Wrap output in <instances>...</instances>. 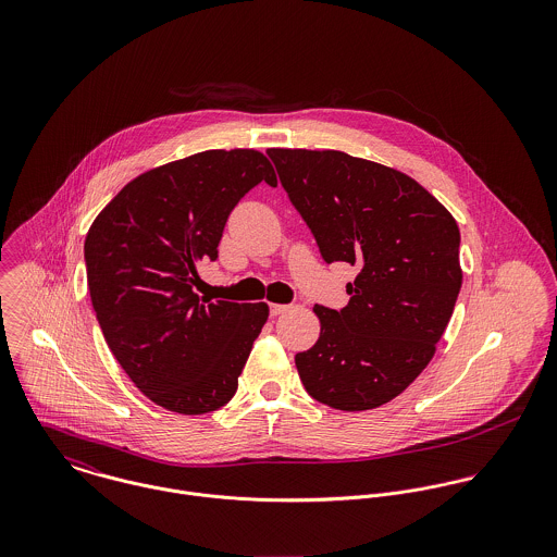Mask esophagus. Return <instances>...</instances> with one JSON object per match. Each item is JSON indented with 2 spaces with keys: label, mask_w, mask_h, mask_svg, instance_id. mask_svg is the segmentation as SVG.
<instances>
[{
  "label": "esophagus",
  "mask_w": 557,
  "mask_h": 557,
  "mask_svg": "<svg viewBox=\"0 0 557 557\" xmlns=\"http://www.w3.org/2000/svg\"><path fill=\"white\" fill-rule=\"evenodd\" d=\"M289 309H292L289 305H270V315H272V318H278V315L287 313Z\"/></svg>",
  "instance_id": "34e87169"
}]
</instances>
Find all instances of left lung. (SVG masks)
I'll return each mask as SVG.
<instances>
[{
	"instance_id": "8db88e82",
	"label": "left lung",
	"mask_w": 557,
	"mask_h": 557,
	"mask_svg": "<svg viewBox=\"0 0 557 557\" xmlns=\"http://www.w3.org/2000/svg\"><path fill=\"white\" fill-rule=\"evenodd\" d=\"M281 184L327 263L358 265L343 311L315 307L296 356L307 393L343 409L398 397L431 362L463 283L455 216L407 173L338 150L270 148Z\"/></svg>"
}]
</instances>
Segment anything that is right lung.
<instances>
[{
	"label": "right lung",
	"mask_w": 557,
	"mask_h": 557,
	"mask_svg": "<svg viewBox=\"0 0 557 557\" xmlns=\"http://www.w3.org/2000/svg\"><path fill=\"white\" fill-rule=\"evenodd\" d=\"M276 175L250 148L206 150L131 180L85 236L91 307L131 382L160 407L199 416L230 403L265 302L201 300L197 263L214 259L230 212Z\"/></svg>",
	"instance_id": "obj_1"
}]
</instances>
